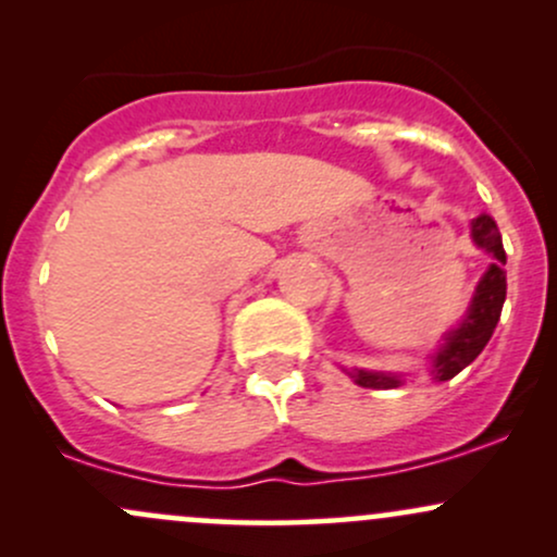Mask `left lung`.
Returning <instances> with one entry per match:
<instances>
[{
  "label": "left lung",
  "instance_id": "1",
  "mask_svg": "<svg viewBox=\"0 0 557 557\" xmlns=\"http://www.w3.org/2000/svg\"><path fill=\"white\" fill-rule=\"evenodd\" d=\"M471 238L479 248L490 253L492 264L484 272V277L479 280L474 298H471L469 311H466L463 322L456 330H450L445 335V343L440 345L437 354L432 356V369L430 374L437 382L453 380L458 372H463L471 361L476 359L484 350V345L490 343L492 332H495L497 322H500V311L505 304V248L500 230H497L495 220L490 214H479L476 220H471ZM356 380V385L372 387V389H393L403 385L400 374L389 372H367V369H354L348 372Z\"/></svg>",
  "mask_w": 557,
  "mask_h": 557
}]
</instances>
